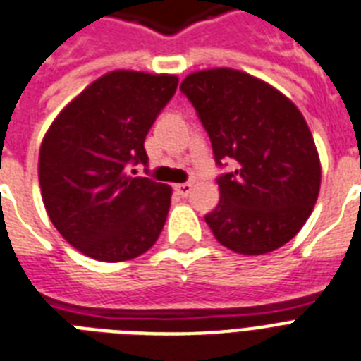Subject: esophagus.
<instances>
[{
  "label": "esophagus",
  "mask_w": 361,
  "mask_h": 361,
  "mask_svg": "<svg viewBox=\"0 0 361 361\" xmlns=\"http://www.w3.org/2000/svg\"><path fill=\"white\" fill-rule=\"evenodd\" d=\"M174 190L178 192V195L181 196V198H185V196L190 195V190H192V185L190 183H180V185H176Z\"/></svg>",
  "instance_id": "obj_1"
}]
</instances>
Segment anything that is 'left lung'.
Wrapping results in <instances>:
<instances>
[{
    "label": "left lung",
    "mask_w": 361,
    "mask_h": 361,
    "mask_svg": "<svg viewBox=\"0 0 361 361\" xmlns=\"http://www.w3.org/2000/svg\"><path fill=\"white\" fill-rule=\"evenodd\" d=\"M187 96L219 166L221 200L206 222L222 247L259 256L283 247L312 215L321 163L302 113L265 81L231 68L187 75Z\"/></svg>",
    "instance_id": "left-lung-1"
}]
</instances>
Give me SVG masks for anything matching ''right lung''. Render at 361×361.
<instances>
[{
  "mask_svg": "<svg viewBox=\"0 0 361 361\" xmlns=\"http://www.w3.org/2000/svg\"><path fill=\"white\" fill-rule=\"evenodd\" d=\"M176 89V75L114 70L49 126L38 155L44 206L59 233L85 256L126 262L157 241L172 189L135 178L130 166L148 163L146 135Z\"/></svg>",
  "mask_w": 361,
  "mask_h": 361,
  "instance_id": "1",
  "label": "right lung"
}]
</instances>
